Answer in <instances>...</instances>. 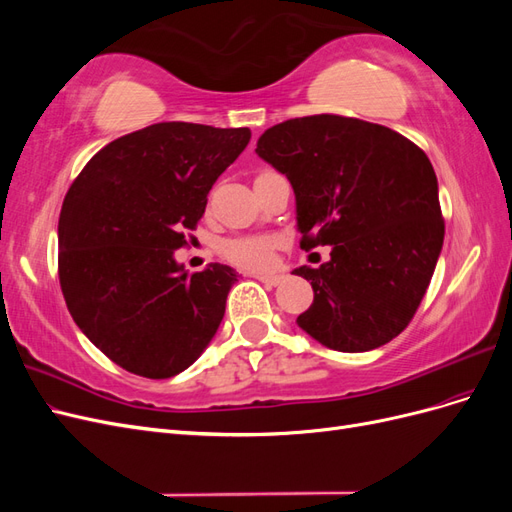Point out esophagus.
<instances>
[{
    "mask_svg": "<svg viewBox=\"0 0 512 512\" xmlns=\"http://www.w3.org/2000/svg\"><path fill=\"white\" fill-rule=\"evenodd\" d=\"M254 277H256V280H260L262 284H271V286H277V284L284 280L282 275H273V273H258Z\"/></svg>",
    "mask_w": 512,
    "mask_h": 512,
    "instance_id": "esophagus-1",
    "label": "esophagus"
}]
</instances>
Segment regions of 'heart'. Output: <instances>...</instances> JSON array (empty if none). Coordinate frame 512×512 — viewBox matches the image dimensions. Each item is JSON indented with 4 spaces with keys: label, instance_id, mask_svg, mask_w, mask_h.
<instances>
[{
    "label": "heart",
    "instance_id": "b5f03b06",
    "mask_svg": "<svg viewBox=\"0 0 512 512\" xmlns=\"http://www.w3.org/2000/svg\"><path fill=\"white\" fill-rule=\"evenodd\" d=\"M275 250L273 237H232L220 245V254L235 267L258 271L271 265Z\"/></svg>",
    "mask_w": 512,
    "mask_h": 512
}]
</instances>
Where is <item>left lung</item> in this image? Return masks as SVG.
Returning <instances> with one entry per match:
<instances>
[{"label": "left lung", "instance_id": "obj_1", "mask_svg": "<svg viewBox=\"0 0 512 512\" xmlns=\"http://www.w3.org/2000/svg\"><path fill=\"white\" fill-rule=\"evenodd\" d=\"M256 153L292 185L303 250L333 245L318 269H294L314 288L299 327L339 352L389 344L414 318L442 252L425 151L380 123L312 115L269 128Z\"/></svg>", "mask_w": 512, "mask_h": 512}]
</instances>
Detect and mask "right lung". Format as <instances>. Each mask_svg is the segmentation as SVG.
Wrapping results in <instances>:
<instances>
[{"label": "right lung", "mask_w": 512, "mask_h": 512, "mask_svg": "<svg viewBox=\"0 0 512 512\" xmlns=\"http://www.w3.org/2000/svg\"><path fill=\"white\" fill-rule=\"evenodd\" d=\"M250 138L247 128L153 123L102 147L72 181L57 228L61 292L89 342L130 374L177 376L218 331L237 273L190 275L175 250Z\"/></svg>", "instance_id": "1"}]
</instances>
